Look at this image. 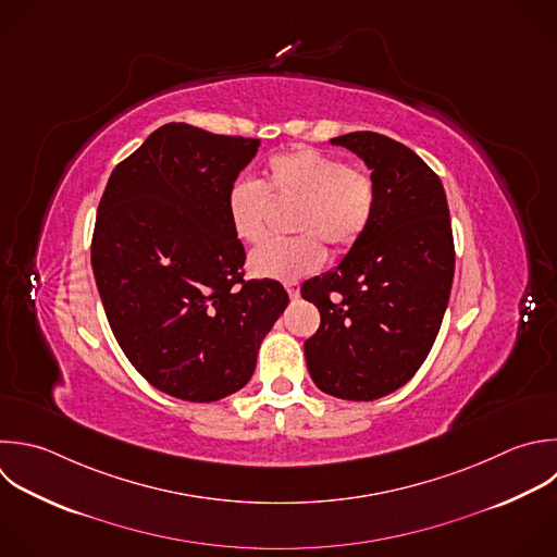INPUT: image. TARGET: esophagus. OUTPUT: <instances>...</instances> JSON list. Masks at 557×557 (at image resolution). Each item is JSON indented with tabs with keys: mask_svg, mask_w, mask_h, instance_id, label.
<instances>
[{
	"mask_svg": "<svg viewBox=\"0 0 557 557\" xmlns=\"http://www.w3.org/2000/svg\"><path fill=\"white\" fill-rule=\"evenodd\" d=\"M285 289H287V294H289L292 300H296V298L300 296V285H298V281H287V283H285Z\"/></svg>",
	"mask_w": 557,
	"mask_h": 557,
	"instance_id": "1",
	"label": "esophagus"
}]
</instances>
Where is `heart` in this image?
I'll return each instance as SVG.
<instances>
[{
	"instance_id": "1",
	"label": "heart",
	"mask_w": 557,
	"mask_h": 557,
	"mask_svg": "<svg viewBox=\"0 0 557 557\" xmlns=\"http://www.w3.org/2000/svg\"><path fill=\"white\" fill-rule=\"evenodd\" d=\"M270 197L296 200L289 239H272L250 255V272L259 278L294 281L315 272L326 257L352 248L376 211V183L368 170L313 148H298L270 159L263 187L237 181L226 194V215L237 239L257 244L265 235Z\"/></svg>"
}]
</instances>
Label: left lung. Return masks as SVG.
Segmentation results:
<instances>
[{
	"instance_id": "8db88e82",
	"label": "left lung",
	"mask_w": 557,
	"mask_h": 557,
	"mask_svg": "<svg viewBox=\"0 0 557 557\" xmlns=\"http://www.w3.org/2000/svg\"><path fill=\"white\" fill-rule=\"evenodd\" d=\"M333 144L372 170L376 211L342 263L300 287L320 311L305 357L322 392L374 400L426 359L450 296L455 244L444 187L413 150L368 131Z\"/></svg>"
}]
</instances>
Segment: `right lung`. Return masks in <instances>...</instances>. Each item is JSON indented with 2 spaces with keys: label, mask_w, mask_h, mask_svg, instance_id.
<instances>
[{
  "label": "right lung",
  "mask_w": 557,
  "mask_h": 557,
  "mask_svg": "<svg viewBox=\"0 0 557 557\" xmlns=\"http://www.w3.org/2000/svg\"><path fill=\"white\" fill-rule=\"evenodd\" d=\"M261 141L165 124L102 194L91 265L111 331L157 389L213 403L242 389L285 311L278 281L244 278L226 194Z\"/></svg>",
  "instance_id": "right-lung-1"
}]
</instances>
